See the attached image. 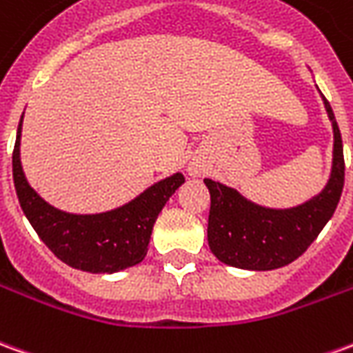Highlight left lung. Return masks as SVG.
Segmentation results:
<instances>
[{
    "mask_svg": "<svg viewBox=\"0 0 353 353\" xmlns=\"http://www.w3.org/2000/svg\"><path fill=\"white\" fill-rule=\"evenodd\" d=\"M332 124L331 177L321 193L292 208H265L233 187L204 179L210 191L208 245L219 262L241 270L270 271L294 262L332 218L344 187V151L339 124L323 97Z\"/></svg>",
    "mask_w": 353,
    "mask_h": 353,
    "instance_id": "left-lung-1",
    "label": "left lung"
}]
</instances>
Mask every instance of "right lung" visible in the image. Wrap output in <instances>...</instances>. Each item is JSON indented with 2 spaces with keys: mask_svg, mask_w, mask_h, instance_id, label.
<instances>
[{
  "mask_svg": "<svg viewBox=\"0 0 353 353\" xmlns=\"http://www.w3.org/2000/svg\"><path fill=\"white\" fill-rule=\"evenodd\" d=\"M21 130L22 120L13 151L14 189L24 216L49 250L66 265L90 273H117L143 262L152 225L170 196L185 181L183 174L177 172L160 179L114 210L70 214L43 201L26 181L21 164Z\"/></svg>",
  "mask_w": 353,
  "mask_h": 353,
  "instance_id": "add662e5",
  "label": "right lung"
}]
</instances>
